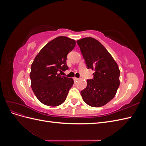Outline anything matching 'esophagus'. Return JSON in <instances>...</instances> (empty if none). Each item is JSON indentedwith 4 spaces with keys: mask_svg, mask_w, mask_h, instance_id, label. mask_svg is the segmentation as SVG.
<instances>
[{
    "mask_svg": "<svg viewBox=\"0 0 146 146\" xmlns=\"http://www.w3.org/2000/svg\"><path fill=\"white\" fill-rule=\"evenodd\" d=\"M79 78H77V77H74V81H77V80H78Z\"/></svg>",
    "mask_w": 146,
    "mask_h": 146,
    "instance_id": "obj_1",
    "label": "esophagus"
}]
</instances>
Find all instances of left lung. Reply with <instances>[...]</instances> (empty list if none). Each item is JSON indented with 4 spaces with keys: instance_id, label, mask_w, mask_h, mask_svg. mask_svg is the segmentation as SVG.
Masks as SVG:
<instances>
[{
    "instance_id": "8db88e82",
    "label": "left lung",
    "mask_w": 146,
    "mask_h": 146,
    "mask_svg": "<svg viewBox=\"0 0 146 146\" xmlns=\"http://www.w3.org/2000/svg\"><path fill=\"white\" fill-rule=\"evenodd\" d=\"M77 43L87 68L94 70V78L88 79L86 87L80 92L83 100L91 107H102L115 96L120 84V70L111 54L97 39L84 38Z\"/></svg>"
}]
</instances>
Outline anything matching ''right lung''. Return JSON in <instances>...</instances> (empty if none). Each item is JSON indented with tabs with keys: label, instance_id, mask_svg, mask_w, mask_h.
<instances>
[{
	"label": "right lung",
	"instance_id": "add662e5",
	"mask_svg": "<svg viewBox=\"0 0 146 146\" xmlns=\"http://www.w3.org/2000/svg\"><path fill=\"white\" fill-rule=\"evenodd\" d=\"M76 44L69 38L56 37L48 42L34 59L30 74L31 86L43 104L55 107L65 101L74 80L60 76L59 72L68 69L67 55Z\"/></svg>",
	"mask_w": 146,
	"mask_h": 146
}]
</instances>
